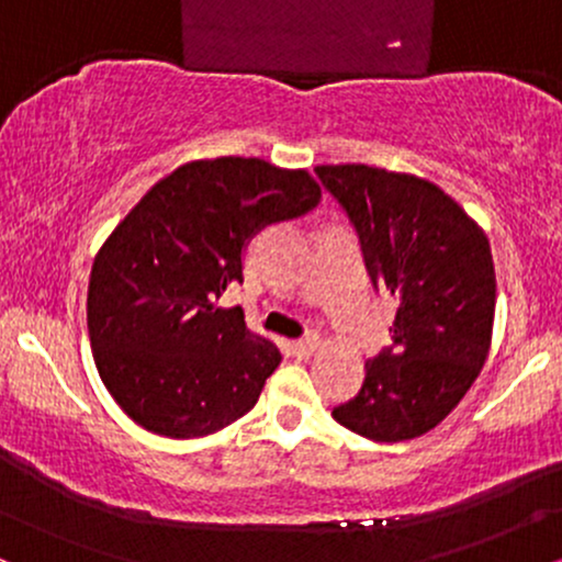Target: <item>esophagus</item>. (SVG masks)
Here are the masks:
<instances>
[{
  "mask_svg": "<svg viewBox=\"0 0 562 562\" xmlns=\"http://www.w3.org/2000/svg\"><path fill=\"white\" fill-rule=\"evenodd\" d=\"M317 346H319V338L312 333V335H306V338L293 340V344H290V351H293L299 359H306L317 351Z\"/></svg>",
  "mask_w": 562,
  "mask_h": 562,
  "instance_id": "esophagus-1",
  "label": "esophagus"
}]
</instances>
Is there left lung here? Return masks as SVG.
I'll use <instances>...</instances> for the list:
<instances>
[{
    "label": "left lung",
    "instance_id": "1",
    "mask_svg": "<svg viewBox=\"0 0 562 562\" xmlns=\"http://www.w3.org/2000/svg\"><path fill=\"white\" fill-rule=\"evenodd\" d=\"M362 243L372 285L398 299L389 348L364 364L362 389L333 417L380 443L434 430L488 357L496 277L479 224L412 173L364 164L317 166Z\"/></svg>",
    "mask_w": 562,
    "mask_h": 562
}]
</instances>
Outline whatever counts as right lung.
I'll use <instances>...</instances> for the list:
<instances>
[{"instance_id": "add662e5", "label": "right lung", "mask_w": 562, "mask_h": 562, "mask_svg": "<svg viewBox=\"0 0 562 562\" xmlns=\"http://www.w3.org/2000/svg\"><path fill=\"white\" fill-rule=\"evenodd\" d=\"M319 198L308 171L229 156L179 166L128 211L94 259L87 325L102 383L134 423L198 438L254 409L280 348L216 301L243 282L254 235Z\"/></svg>"}]
</instances>
